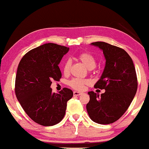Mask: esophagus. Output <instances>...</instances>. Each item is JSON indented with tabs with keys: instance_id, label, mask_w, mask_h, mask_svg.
Masks as SVG:
<instances>
[{
	"instance_id": "esophagus-1",
	"label": "esophagus",
	"mask_w": 149,
	"mask_h": 149,
	"mask_svg": "<svg viewBox=\"0 0 149 149\" xmlns=\"http://www.w3.org/2000/svg\"><path fill=\"white\" fill-rule=\"evenodd\" d=\"M83 93H80V92H77V91H74V93H73V95H74V96H79V95H82Z\"/></svg>"
}]
</instances>
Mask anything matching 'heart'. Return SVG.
<instances>
[{
    "label": "heart",
    "instance_id": "obj_1",
    "mask_svg": "<svg viewBox=\"0 0 149 149\" xmlns=\"http://www.w3.org/2000/svg\"><path fill=\"white\" fill-rule=\"evenodd\" d=\"M78 58L83 63L88 69L94 68L96 65V60L93 55H92L89 52H81L78 55ZM70 60H67L64 63L63 66V71L65 74H68L69 73L71 67ZM91 81L88 79H79L74 78L70 81H69L68 85L72 88L76 90V91H84L86 86L89 85Z\"/></svg>",
    "mask_w": 149,
    "mask_h": 149
}]
</instances>
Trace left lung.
I'll return each mask as SVG.
<instances>
[{"instance_id": "obj_1", "label": "left lung", "mask_w": 149, "mask_h": 149, "mask_svg": "<svg viewBox=\"0 0 149 149\" xmlns=\"http://www.w3.org/2000/svg\"><path fill=\"white\" fill-rule=\"evenodd\" d=\"M91 45L102 49L106 58L104 72L94 87L106 91L101 95L88 92L90 101L86 109L93 122L112 124L124 115L136 94V71L133 60L124 49L105 42Z\"/></svg>"}]
</instances>
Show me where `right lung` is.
<instances>
[{"label":"right lung","mask_w":149,"mask_h":149,"mask_svg":"<svg viewBox=\"0 0 149 149\" xmlns=\"http://www.w3.org/2000/svg\"><path fill=\"white\" fill-rule=\"evenodd\" d=\"M69 47L45 43L29 51L18 64L15 81L17 100L25 113L34 122L44 126H54L65 116L68 101L73 92L63 88L52 93V81H58L61 72L58 67Z\"/></svg>","instance_id":"add662e5"}]
</instances>
